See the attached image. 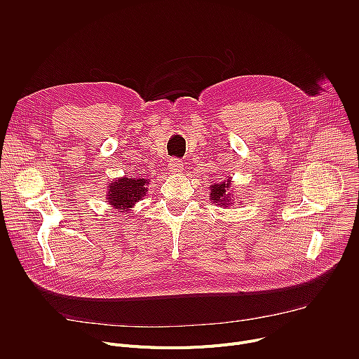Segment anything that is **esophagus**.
I'll return each mask as SVG.
<instances>
[{"label": "esophagus", "mask_w": 359, "mask_h": 359, "mask_svg": "<svg viewBox=\"0 0 359 359\" xmlns=\"http://www.w3.org/2000/svg\"><path fill=\"white\" fill-rule=\"evenodd\" d=\"M169 170H170L172 173H180V172L183 170V163H182V161H179V159H172V161L169 162Z\"/></svg>", "instance_id": "1"}]
</instances>
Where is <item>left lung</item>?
<instances>
[{
  "mask_svg": "<svg viewBox=\"0 0 359 359\" xmlns=\"http://www.w3.org/2000/svg\"><path fill=\"white\" fill-rule=\"evenodd\" d=\"M229 182V180H227ZM229 187V183L222 182L219 184L212 186V191H210V198L216 203H219L220 206H226L227 208V203H229V194L226 193V189ZM230 204V203H229Z\"/></svg>",
  "mask_w": 359,
  "mask_h": 359,
  "instance_id": "obj_1",
  "label": "left lung"
}]
</instances>
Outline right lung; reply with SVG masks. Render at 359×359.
I'll return each mask as SVG.
<instances>
[{
  "mask_svg": "<svg viewBox=\"0 0 359 359\" xmlns=\"http://www.w3.org/2000/svg\"><path fill=\"white\" fill-rule=\"evenodd\" d=\"M147 183L149 182L144 179H119L109 184V191L107 194L108 200L114 208L125 212L144 196Z\"/></svg>",
  "mask_w": 359,
  "mask_h": 359,
  "instance_id": "obj_1",
  "label": "right lung"
}]
</instances>
